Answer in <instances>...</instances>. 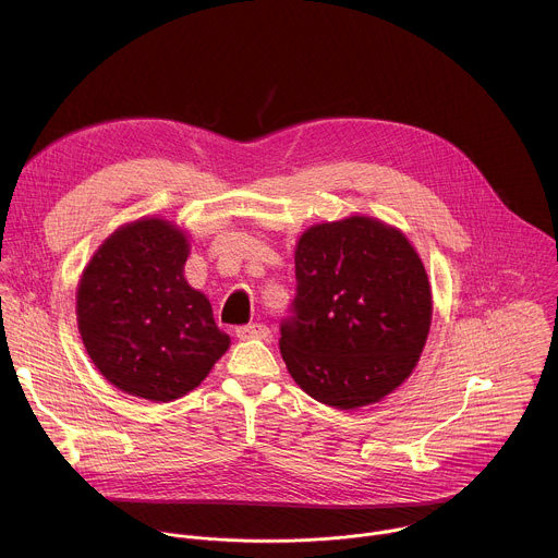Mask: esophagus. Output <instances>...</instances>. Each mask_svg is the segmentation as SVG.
Here are the masks:
<instances>
[{
    "mask_svg": "<svg viewBox=\"0 0 558 558\" xmlns=\"http://www.w3.org/2000/svg\"><path fill=\"white\" fill-rule=\"evenodd\" d=\"M267 336H269V327L263 323H252V325H243L235 329V338H241V340H252V338L265 340Z\"/></svg>",
    "mask_w": 558,
    "mask_h": 558,
    "instance_id": "obj_1",
    "label": "esophagus"
}]
</instances>
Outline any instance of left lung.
Listing matches in <instances>:
<instances>
[{
	"instance_id": "8db88e82",
	"label": "left lung",
	"mask_w": 558,
	"mask_h": 558,
	"mask_svg": "<svg viewBox=\"0 0 558 558\" xmlns=\"http://www.w3.org/2000/svg\"><path fill=\"white\" fill-rule=\"evenodd\" d=\"M430 315L426 269L402 231L366 216L323 222L295 247L280 353L313 400L360 409L413 373Z\"/></svg>"
}]
</instances>
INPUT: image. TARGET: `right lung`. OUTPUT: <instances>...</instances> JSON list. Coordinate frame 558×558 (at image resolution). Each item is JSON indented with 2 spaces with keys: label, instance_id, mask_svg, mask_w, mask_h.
<instances>
[{
  "label": "right lung",
  "instance_id": "right-lung-1",
  "mask_svg": "<svg viewBox=\"0 0 558 558\" xmlns=\"http://www.w3.org/2000/svg\"><path fill=\"white\" fill-rule=\"evenodd\" d=\"M187 254L179 227L143 218L114 231L78 282L76 323L90 360L149 402L194 390L229 347L209 300L183 276Z\"/></svg>",
  "mask_w": 558,
  "mask_h": 558
}]
</instances>
